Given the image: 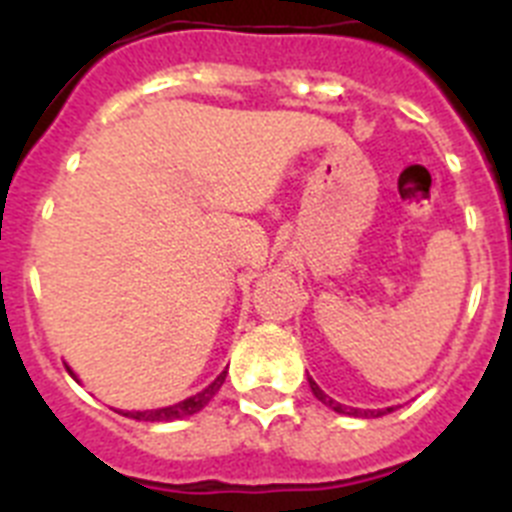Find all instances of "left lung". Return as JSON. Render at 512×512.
Instances as JSON below:
<instances>
[{
    "label": "left lung",
    "mask_w": 512,
    "mask_h": 512,
    "mask_svg": "<svg viewBox=\"0 0 512 512\" xmlns=\"http://www.w3.org/2000/svg\"><path fill=\"white\" fill-rule=\"evenodd\" d=\"M310 390H312V395L318 397L320 402H325V405H328V408H333V410H336V413H346V415H366V418H369V415H372V418H374V415H377V418H379V415H384V410H377V413H374V410H372V413H369V410H364V413H361V410L346 408V405H341V402L330 400V397L325 395V392L320 390L318 384L312 382V379H310ZM387 413H392V408H387Z\"/></svg>",
    "instance_id": "1"
}]
</instances>
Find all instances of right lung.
<instances>
[{"instance_id": "obj_1", "label": "right lung", "mask_w": 512, "mask_h": 512, "mask_svg": "<svg viewBox=\"0 0 512 512\" xmlns=\"http://www.w3.org/2000/svg\"><path fill=\"white\" fill-rule=\"evenodd\" d=\"M225 374L223 372L220 377L215 379V382L207 387V390L197 392V395L187 397V400L182 402H176V405H171V408H158V410H138V413H122L125 418H133V420H151V423H161V420H176V418H184V415H194V413H200L202 408H205L207 402L215 397V392L223 387L225 382Z\"/></svg>"}]
</instances>
